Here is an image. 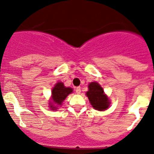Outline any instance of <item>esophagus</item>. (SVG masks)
I'll return each instance as SVG.
<instances>
[{
	"instance_id": "1",
	"label": "esophagus",
	"mask_w": 154,
	"mask_h": 154,
	"mask_svg": "<svg viewBox=\"0 0 154 154\" xmlns=\"http://www.w3.org/2000/svg\"><path fill=\"white\" fill-rule=\"evenodd\" d=\"M75 91H76V93H77V94H80V92H81V89H80V87H76Z\"/></svg>"
}]
</instances>
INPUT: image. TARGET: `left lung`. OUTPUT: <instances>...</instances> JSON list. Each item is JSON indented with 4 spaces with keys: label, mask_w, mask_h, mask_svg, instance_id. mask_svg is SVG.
<instances>
[{
    "label": "left lung",
    "mask_w": 154,
    "mask_h": 154,
    "mask_svg": "<svg viewBox=\"0 0 154 154\" xmlns=\"http://www.w3.org/2000/svg\"><path fill=\"white\" fill-rule=\"evenodd\" d=\"M88 91L86 95L90 100V104L95 109L104 111L107 109L110 105L108 97L104 93L103 87L97 82H91L88 86Z\"/></svg>",
    "instance_id": "obj_1"
}]
</instances>
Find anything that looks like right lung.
Wrapping results in <instances>:
<instances>
[{"label":"right lung","instance_id":"add662e5","mask_svg":"<svg viewBox=\"0 0 154 154\" xmlns=\"http://www.w3.org/2000/svg\"><path fill=\"white\" fill-rule=\"evenodd\" d=\"M73 92V89L70 87H65L62 82H58L54 85L51 90V99L49 103V107L51 110L57 109V106H61L63 101L70 93Z\"/></svg>","mask_w":154,"mask_h":154}]
</instances>
